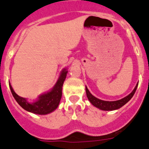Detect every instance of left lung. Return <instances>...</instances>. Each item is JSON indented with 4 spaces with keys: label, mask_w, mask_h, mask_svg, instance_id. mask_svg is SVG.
I'll list each match as a JSON object with an SVG mask.
<instances>
[{
    "label": "left lung",
    "mask_w": 149,
    "mask_h": 149,
    "mask_svg": "<svg viewBox=\"0 0 149 149\" xmlns=\"http://www.w3.org/2000/svg\"><path fill=\"white\" fill-rule=\"evenodd\" d=\"M137 86H138V84L136 85V86L135 87L133 91H132L129 95H127V97H125V98H122V99L120 100H118V101H114V102L102 101V100H100L98 99V98H95V96H93L92 94L90 93L88 89L87 88V87H86V92L87 98H88L89 102H91L94 106H95L96 107H98V108H99V109L101 110H103V111H113V110L119 109L120 107H121L122 106L126 104L132 98V96H133V95H134L135 92H136Z\"/></svg>",
    "instance_id": "8db88e82"
}]
</instances>
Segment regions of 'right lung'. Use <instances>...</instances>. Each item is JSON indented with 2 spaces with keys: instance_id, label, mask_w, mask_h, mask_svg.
I'll return each instance as SVG.
<instances>
[{
  "instance_id": "right-lung-1",
  "label": "right lung",
  "mask_w": 149,
  "mask_h": 149,
  "mask_svg": "<svg viewBox=\"0 0 149 149\" xmlns=\"http://www.w3.org/2000/svg\"><path fill=\"white\" fill-rule=\"evenodd\" d=\"M67 71L63 70L53 89L47 94L39 96V99L33 103H29L25 98L17 95L11 86H10V88L15 100L23 109L37 114H47L54 111L59 105L62 96V86L67 77Z\"/></svg>"
}]
</instances>
